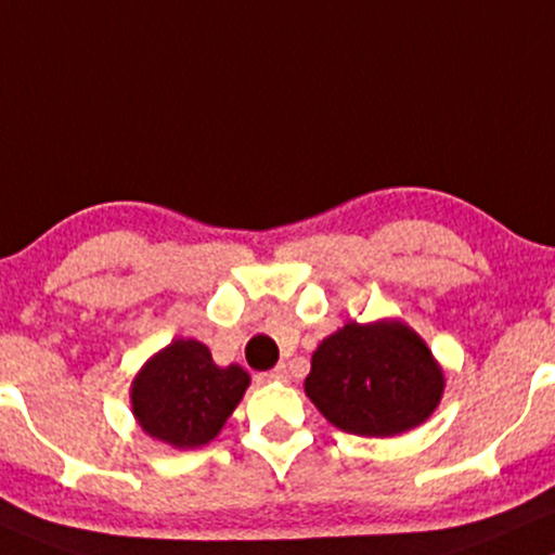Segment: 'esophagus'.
Instances as JSON below:
<instances>
[{"label":"esophagus","mask_w":555,"mask_h":555,"mask_svg":"<svg viewBox=\"0 0 555 555\" xmlns=\"http://www.w3.org/2000/svg\"><path fill=\"white\" fill-rule=\"evenodd\" d=\"M262 378H264V380H288L291 375H288V367H285V362H280V365L272 367L270 373H264Z\"/></svg>","instance_id":"1"}]
</instances>
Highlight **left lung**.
<instances>
[{
    "label": "left lung",
    "mask_w": 555,
    "mask_h": 555,
    "mask_svg": "<svg viewBox=\"0 0 555 555\" xmlns=\"http://www.w3.org/2000/svg\"><path fill=\"white\" fill-rule=\"evenodd\" d=\"M444 380L433 352L401 321H350L317 347L306 393L341 433L393 437L440 403Z\"/></svg>",
    "instance_id": "obj_1"
}]
</instances>
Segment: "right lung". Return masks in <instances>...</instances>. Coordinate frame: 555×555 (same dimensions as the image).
<instances>
[{"instance_id": "1", "label": "right lung", "mask_w": 555, "mask_h": 555, "mask_svg": "<svg viewBox=\"0 0 555 555\" xmlns=\"http://www.w3.org/2000/svg\"><path fill=\"white\" fill-rule=\"evenodd\" d=\"M249 386L244 367H218L195 339H175L133 380V414L143 433L172 448H201L221 433Z\"/></svg>"}]
</instances>
